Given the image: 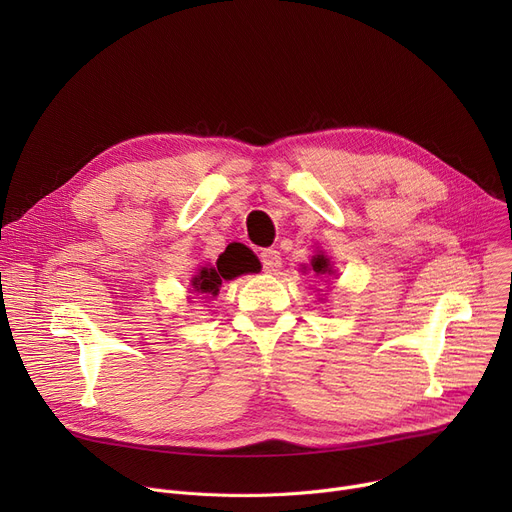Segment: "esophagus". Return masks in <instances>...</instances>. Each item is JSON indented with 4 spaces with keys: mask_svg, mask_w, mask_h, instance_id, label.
<instances>
[{
    "mask_svg": "<svg viewBox=\"0 0 512 512\" xmlns=\"http://www.w3.org/2000/svg\"><path fill=\"white\" fill-rule=\"evenodd\" d=\"M259 259H261V265H263V270L265 272H278L280 267H282V257H280V253L276 251V249H263L261 253H259Z\"/></svg>",
    "mask_w": 512,
    "mask_h": 512,
    "instance_id": "1",
    "label": "esophagus"
}]
</instances>
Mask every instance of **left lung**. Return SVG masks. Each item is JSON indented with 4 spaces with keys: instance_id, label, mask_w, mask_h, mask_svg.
<instances>
[{
    "instance_id": "8db88e82",
    "label": "left lung",
    "mask_w": 512,
    "mask_h": 512,
    "mask_svg": "<svg viewBox=\"0 0 512 512\" xmlns=\"http://www.w3.org/2000/svg\"><path fill=\"white\" fill-rule=\"evenodd\" d=\"M311 270H313L317 276L332 274L330 259H328V257H324V255H315V257H313V261H311Z\"/></svg>"
}]
</instances>
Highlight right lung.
<instances>
[{"label": "right lung", "instance_id": "add662e5", "mask_svg": "<svg viewBox=\"0 0 512 512\" xmlns=\"http://www.w3.org/2000/svg\"><path fill=\"white\" fill-rule=\"evenodd\" d=\"M226 257H230L228 251L224 255H220L218 267H201L197 276L193 278V288L197 292L207 294V297H215V294L220 292V286L224 280H232L240 274H247L253 270V261L247 259V255H242V251H240V255L236 251V257H240V263H230V259L226 261ZM232 257H234V251H232Z\"/></svg>", "mask_w": 512, "mask_h": 512}]
</instances>
